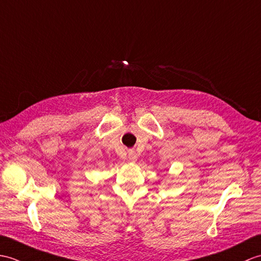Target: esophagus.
<instances>
[{
	"label": "esophagus",
	"mask_w": 261,
	"mask_h": 261,
	"mask_svg": "<svg viewBox=\"0 0 261 261\" xmlns=\"http://www.w3.org/2000/svg\"><path fill=\"white\" fill-rule=\"evenodd\" d=\"M128 160H129L130 162H136V160H137V154L135 153V150H133V149L128 150Z\"/></svg>",
	"instance_id": "1"
}]
</instances>
